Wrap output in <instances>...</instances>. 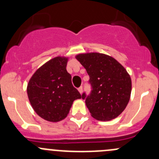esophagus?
I'll list each match as a JSON object with an SVG mask.
<instances>
[{"label":"esophagus","instance_id":"obj_1","mask_svg":"<svg viewBox=\"0 0 159 159\" xmlns=\"http://www.w3.org/2000/svg\"><path fill=\"white\" fill-rule=\"evenodd\" d=\"M78 91H79L80 92V94H82V92H83V88L82 87H80V88H78Z\"/></svg>","mask_w":159,"mask_h":159}]
</instances>
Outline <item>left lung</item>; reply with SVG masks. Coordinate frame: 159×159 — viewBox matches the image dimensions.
Here are the masks:
<instances>
[{"label":"left lung","mask_w":159,"mask_h":159,"mask_svg":"<svg viewBox=\"0 0 159 159\" xmlns=\"http://www.w3.org/2000/svg\"><path fill=\"white\" fill-rule=\"evenodd\" d=\"M75 58L89 75L92 90L82 98L91 115L98 121H110L125 109L131 92V79L114 57L98 52L78 54Z\"/></svg>","instance_id":"obj_1"}]
</instances>
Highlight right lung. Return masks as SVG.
Here are the masks:
<instances>
[{"label":"right lung","mask_w":159,"mask_h":159,"mask_svg":"<svg viewBox=\"0 0 159 159\" xmlns=\"http://www.w3.org/2000/svg\"><path fill=\"white\" fill-rule=\"evenodd\" d=\"M68 57L57 56L40 67L28 81L27 93L34 111L43 119L57 122L69 113L74 101L81 95L67 71Z\"/></svg>","instance_id":"add662e5"}]
</instances>
